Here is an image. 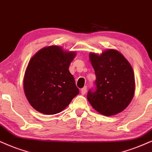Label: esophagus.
<instances>
[{
    "mask_svg": "<svg viewBox=\"0 0 152 152\" xmlns=\"http://www.w3.org/2000/svg\"><path fill=\"white\" fill-rule=\"evenodd\" d=\"M87 87H86V86H85V87H84L82 88V89H81V94H82V95H85V94L87 93Z\"/></svg>",
    "mask_w": 152,
    "mask_h": 152,
    "instance_id": "1",
    "label": "esophagus"
}]
</instances>
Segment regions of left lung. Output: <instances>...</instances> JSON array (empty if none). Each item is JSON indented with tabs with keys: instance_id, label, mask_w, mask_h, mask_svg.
<instances>
[{
	"instance_id": "left-lung-1",
	"label": "left lung",
	"mask_w": 152,
	"mask_h": 152,
	"mask_svg": "<svg viewBox=\"0 0 152 152\" xmlns=\"http://www.w3.org/2000/svg\"><path fill=\"white\" fill-rule=\"evenodd\" d=\"M89 60L96 77V90L88 91V102L104 115L121 113L130 104L135 91L134 71L130 63L115 49H107L100 55L90 53Z\"/></svg>"
}]
</instances>
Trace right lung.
<instances>
[{
	"instance_id": "1",
	"label": "right lung",
	"mask_w": 152,
	"mask_h": 152,
	"mask_svg": "<svg viewBox=\"0 0 152 152\" xmlns=\"http://www.w3.org/2000/svg\"><path fill=\"white\" fill-rule=\"evenodd\" d=\"M76 52L59 46H46L29 61L24 76L26 98L41 113H58L79 94L74 77L69 71Z\"/></svg>"
}]
</instances>
